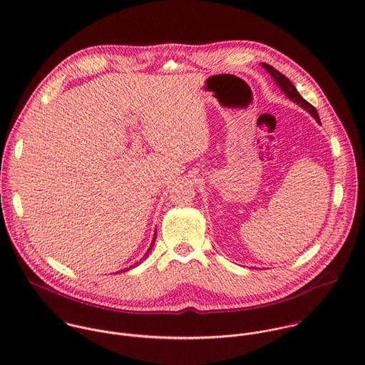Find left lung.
Listing matches in <instances>:
<instances>
[{"instance_id":"left-lung-1","label":"left lung","mask_w":365,"mask_h":365,"mask_svg":"<svg viewBox=\"0 0 365 365\" xmlns=\"http://www.w3.org/2000/svg\"><path fill=\"white\" fill-rule=\"evenodd\" d=\"M261 66L271 74V77L275 80V83L278 84V87L284 91V94H285L289 100H292L294 103L301 105L304 109H307V110L312 115L313 118H314L317 122H320L319 113H317L316 108H314L313 105L309 104L307 100H304V98L301 97V94L298 93V90L295 88V86L288 80V77H285L282 73H279L277 68H274L272 66H269V64H267V63H261Z\"/></svg>"}]
</instances>
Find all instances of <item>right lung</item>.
Listing matches in <instances>:
<instances>
[{
	"label": "right lung",
	"instance_id": "right-lung-1",
	"mask_svg": "<svg viewBox=\"0 0 365 365\" xmlns=\"http://www.w3.org/2000/svg\"><path fill=\"white\" fill-rule=\"evenodd\" d=\"M157 233L156 232H155V236H153V240H152V245H150V247H149V250H148V252H146V255H145V256H143V259H146V257H148V256H149V253H150V252H152V247H153V246H155V242H156V236ZM140 262H142V260L140 261H138V262H136V264H135V265H130V267H126V268H125V269H120V272H125V271H129V269H130V268H132V267H136V265H139V264H140ZM118 272H119V271H118Z\"/></svg>",
	"mask_w": 365,
	"mask_h": 365
}]
</instances>
